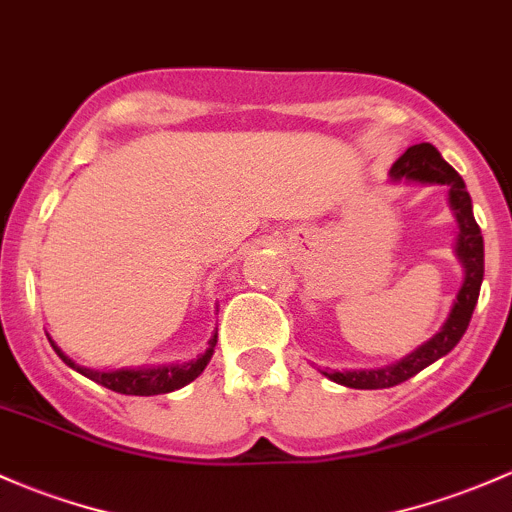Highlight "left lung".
I'll return each mask as SVG.
<instances>
[{
    "label": "left lung",
    "mask_w": 512,
    "mask_h": 512,
    "mask_svg": "<svg viewBox=\"0 0 512 512\" xmlns=\"http://www.w3.org/2000/svg\"><path fill=\"white\" fill-rule=\"evenodd\" d=\"M390 175L395 180H420V183H439L449 188V202H452V210L456 214V222H459V241H456V256L464 263V285H461L459 295H456L454 310L449 315V320L444 322L442 332L437 337H432L430 342L422 344L420 349L412 351L410 356H405L398 364L386 366V368H373V371H334L324 373L327 378H332L334 383H342L349 388H361V390H376V388H390L398 386V383L408 381V378L420 373L422 368L434 364L437 359H442L444 354L454 349L459 344V339L464 337L466 327H469L471 315H474V307L481 293V280H483V236L478 229L474 212H471V197L466 192L464 180L456 170L439 156V151L432 144H417L410 146L398 161L390 168Z\"/></svg>",
    "instance_id": "left-lung-1"
}]
</instances>
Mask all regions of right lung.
<instances>
[{
    "label": "right lung",
    "mask_w": 512,
    "mask_h": 512,
    "mask_svg": "<svg viewBox=\"0 0 512 512\" xmlns=\"http://www.w3.org/2000/svg\"><path fill=\"white\" fill-rule=\"evenodd\" d=\"M214 344H217V337L210 342V349L200 356V359L190 361V364L180 366H163V368H144V371H129V368H122V371H90V368H82L70 361L63 351L58 349L56 344L51 342L53 351L65 361L70 368L80 371L82 376H87L90 381L100 383V386L114 390V393L124 395H158V393H170V390L183 388L185 383L195 381L202 371H205L207 361L212 359Z\"/></svg>",
    "instance_id": "obj_1"
}]
</instances>
